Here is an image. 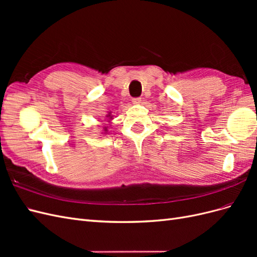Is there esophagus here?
Here are the masks:
<instances>
[{
	"label": "esophagus",
	"instance_id": "1",
	"mask_svg": "<svg viewBox=\"0 0 257 257\" xmlns=\"http://www.w3.org/2000/svg\"><path fill=\"white\" fill-rule=\"evenodd\" d=\"M132 102H133L134 104H139L142 102V98L141 97H133L132 98Z\"/></svg>",
	"mask_w": 257,
	"mask_h": 257
}]
</instances>
